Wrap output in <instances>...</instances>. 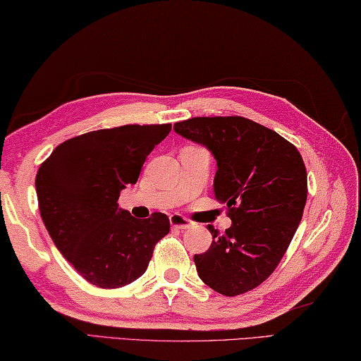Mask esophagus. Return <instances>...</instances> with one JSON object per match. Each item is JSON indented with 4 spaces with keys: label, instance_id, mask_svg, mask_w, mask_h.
<instances>
[{
    "label": "esophagus",
    "instance_id": "1",
    "mask_svg": "<svg viewBox=\"0 0 361 361\" xmlns=\"http://www.w3.org/2000/svg\"><path fill=\"white\" fill-rule=\"evenodd\" d=\"M169 222H171V226H173V228H179V230H185V228L193 227V221H190L185 216L179 214V212H176V214H171Z\"/></svg>",
    "mask_w": 361,
    "mask_h": 361
}]
</instances>
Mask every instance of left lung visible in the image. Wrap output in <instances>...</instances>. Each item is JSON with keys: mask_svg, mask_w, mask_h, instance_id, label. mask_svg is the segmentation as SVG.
Masks as SVG:
<instances>
[{"mask_svg": "<svg viewBox=\"0 0 361 361\" xmlns=\"http://www.w3.org/2000/svg\"><path fill=\"white\" fill-rule=\"evenodd\" d=\"M174 131L212 152L214 197L232 219L224 233L208 226L209 250L193 256L200 279L224 296L251 291L274 274L302 219L304 159L279 133L243 116H195Z\"/></svg>", "mask_w": 361, "mask_h": 361, "instance_id": "1", "label": "left lung"}]
</instances>
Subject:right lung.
I'll return each mask as SVG.
<instances>
[{
	"label": "right lung",
	"mask_w": 361,
	"mask_h": 361,
	"mask_svg": "<svg viewBox=\"0 0 361 361\" xmlns=\"http://www.w3.org/2000/svg\"><path fill=\"white\" fill-rule=\"evenodd\" d=\"M168 125L97 129L57 145L37 173L39 214L57 250L85 279L104 289L126 286L145 274L153 250L169 233V217L135 219L118 208L135 184Z\"/></svg>",
	"instance_id": "right-lung-1"
}]
</instances>
